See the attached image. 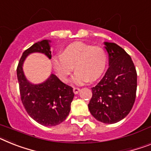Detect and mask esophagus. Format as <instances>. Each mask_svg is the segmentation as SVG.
<instances>
[{
    "mask_svg": "<svg viewBox=\"0 0 151 151\" xmlns=\"http://www.w3.org/2000/svg\"><path fill=\"white\" fill-rule=\"evenodd\" d=\"M73 93H75V94H78V93H79L80 88H78V87H73Z\"/></svg>",
    "mask_w": 151,
    "mask_h": 151,
    "instance_id": "34e87169",
    "label": "esophagus"
}]
</instances>
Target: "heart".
<instances>
[{
    "label": "heart",
    "instance_id": "b5f03b06",
    "mask_svg": "<svg viewBox=\"0 0 151 151\" xmlns=\"http://www.w3.org/2000/svg\"><path fill=\"white\" fill-rule=\"evenodd\" d=\"M52 64L62 81L66 82L73 72L72 82L81 85L94 81L102 75L107 64V54L103 48L83 42H74L66 47L61 54L54 56Z\"/></svg>",
    "mask_w": 151,
    "mask_h": 151
}]
</instances>
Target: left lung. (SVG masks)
I'll return each mask as SVG.
<instances>
[{
  "instance_id": "left-lung-1",
  "label": "left lung",
  "mask_w": 151,
  "mask_h": 151,
  "mask_svg": "<svg viewBox=\"0 0 151 151\" xmlns=\"http://www.w3.org/2000/svg\"><path fill=\"white\" fill-rule=\"evenodd\" d=\"M109 68L101 81L92 87L88 104L95 119L115 124L128 114L136 98L137 71L131 58L115 43L104 42Z\"/></svg>"
}]
</instances>
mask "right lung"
<instances>
[{"label": "right lung", "instance_id": "add662e5", "mask_svg": "<svg viewBox=\"0 0 151 151\" xmlns=\"http://www.w3.org/2000/svg\"><path fill=\"white\" fill-rule=\"evenodd\" d=\"M50 40H43L27 49L17 68L23 105L31 118L46 127L56 126L65 121L74 96L73 88L60 81L53 73L45 81L38 84L30 83L25 77L23 64L27 57L32 53H41L50 59Z\"/></svg>", "mask_w": 151, "mask_h": 151}]
</instances>
